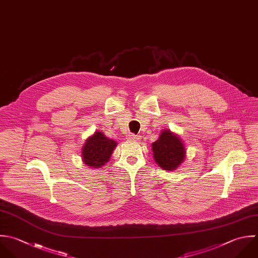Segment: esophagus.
<instances>
[{"mask_svg": "<svg viewBox=\"0 0 258 258\" xmlns=\"http://www.w3.org/2000/svg\"><path fill=\"white\" fill-rule=\"evenodd\" d=\"M127 139L131 140V141H139L141 139V137L140 136H136L134 134H128L127 135Z\"/></svg>", "mask_w": 258, "mask_h": 258, "instance_id": "1", "label": "esophagus"}]
</instances>
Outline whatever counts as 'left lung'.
<instances>
[{
    "mask_svg": "<svg viewBox=\"0 0 258 258\" xmlns=\"http://www.w3.org/2000/svg\"><path fill=\"white\" fill-rule=\"evenodd\" d=\"M152 151L155 162L167 171L176 170L186 156L183 142L169 130L163 131L158 141L152 144Z\"/></svg>",
    "mask_w": 258,
    "mask_h": 258,
    "instance_id": "obj_1",
    "label": "left lung"
}]
</instances>
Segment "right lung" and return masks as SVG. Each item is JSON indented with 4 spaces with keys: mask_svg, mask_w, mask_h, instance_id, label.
Wrapping results in <instances>:
<instances>
[{
    "mask_svg": "<svg viewBox=\"0 0 258 258\" xmlns=\"http://www.w3.org/2000/svg\"><path fill=\"white\" fill-rule=\"evenodd\" d=\"M116 145V142L106 138L101 132H95L82 148L81 157L84 164L91 168L102 167L110 159Z\"/></svg>",
    "mask_w": 258,
    "mask_h": 258,
    "instance_id": "obj_1",
    "label": "right lung"
}]
</instances>
